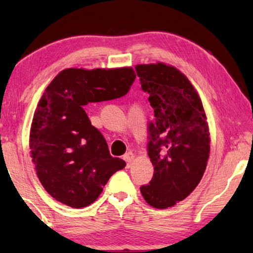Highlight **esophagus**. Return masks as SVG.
I'll use <instances>...</instances> for the list:
<instances>
[{
	"label": "esophagus",
	"instance_id": "1",
	"mask_svg": "<svg viewBox=\"0 0 253 253\" xmlns=\"http://www.w3.org/2000/svg\"><path fill=\"white\" fill-rule=\"evenodd\" d=\"M123 159H124V161L126 162V167L129 168L130 166L132 165V162L134 160V154L132 153V152H129V153H126V155H124Z\"/></svg>",
	"mask_w": 253,
	"mask_h": 253
}]
</instances>
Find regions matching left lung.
<instances>
[{
  "instance_id": "1",
  "label": "left lung",
  "mask_w": 253,
  "mask_h": 253,
  "mask_svg": "<svg viewBox=\"0 0 253 253\" xmlns=\"http://www.w3.org/2000/svg\"><path fill=\"white\" fill-rule=\"evenodd\" d=\"M136 71L155 117L147 146L154 174L140 192L150 206L167 209L185 199L205 172L209 123L198 92L177 68L158 62L137 64Z\"/></svg>"
}]
</instances>
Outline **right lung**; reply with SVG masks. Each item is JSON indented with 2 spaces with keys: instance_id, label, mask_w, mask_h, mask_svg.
I'll list each match as a JSON object with an SVG mask.
<instances>
[{
  "instance_id": "1",
  "label": "right lung",
  "mask_w": 253,
  "mask_h": 253,
  "mask_svg": "<svg viewBox=\"0 0 253 253\" xmlns=\"http://www.w3.org/2000/svg\"><path fill=\"white\" fill-rule=\"evenodd\" d=\"M136 78L131 67L62 70L44 89L30 130L38 178L55 200L72 209L94 203L126 162L113 158L84 107L126 95Z\"/></svg>"
}]
</instances>
